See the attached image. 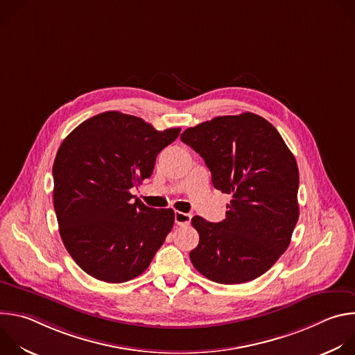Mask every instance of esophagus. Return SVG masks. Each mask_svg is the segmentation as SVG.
Listing matches in <instances>:
<instances>
[{
  "instance_id": "esophagus-1",
  "label": "esophagus",
  "mask_w": 355,
  "mask_h": 355,
  "mask_svg": "<svg viewBox=\"0 0 355 355\" xmlns=\"http://www.w3.org/2000/svg\"><path fill=\"white\" fill-rule=\"evenodd\" d=\"M191 218H192V215L184 214V212H180V211H175V214H174L175 223L180 225V226H187V225H189V223H191Z\"/></svg>"
}]
</instances>
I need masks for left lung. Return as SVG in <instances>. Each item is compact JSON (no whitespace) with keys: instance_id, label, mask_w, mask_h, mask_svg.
<instances>
[{"instance_id":"1","label":"left lung","mask_w":355,"mask_h":355,"mask_svg":"<svg viewBox=\"0 0 355 355\" xmlns=\"http://www.w3.org/2000/svg\"><path fill=\"white\" fill-rule=\"evenodd\" d=\"M181 140L205 160L214 187L233 196L222 222L192 218L199 233L192 266L218 284L259 278L284 254L299 218L293 155L278 130L251 112L188 128Z\"/></svg>"}]
</instances>
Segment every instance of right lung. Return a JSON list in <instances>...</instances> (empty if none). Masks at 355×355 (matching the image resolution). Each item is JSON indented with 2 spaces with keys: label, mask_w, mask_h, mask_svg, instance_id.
<instances>
[{
  "label": "right lung",
  "mask_w": 355,
  "mask_h": 355,
  "mask_svg": "<svg viewBox=\"0 0 355 355\" xmlns=\"http://www.w3.org/2000/svg\"><path fill=\"white\" fill-rule=\"evenodd\" d=\"M180 132L108 111L80 123L60 144L53 163L59 232L88 275L126 282L144 272L163 245L174 211L132 200L129 189L151 175L157 155Z\"/></svg>",
  "instance_id": "1"
}]
</instances>
